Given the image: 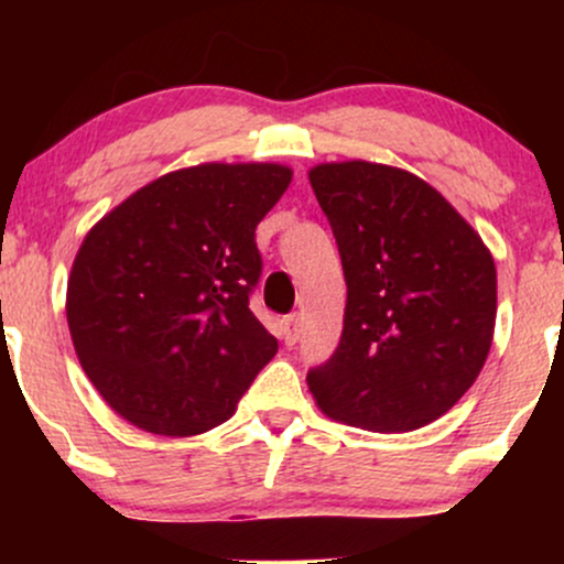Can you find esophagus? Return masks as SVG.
Masks as SVG:
<instances>
[{"label":"esophagus","instance_id":"34e87169","mask_svg":"<svg viewBox=\"0 0 564 564\" xmlns=\"http://www.w3.org/2000/svg\"><path fill=\"white\" fill-rule=\"evenodd\" d=\"M300 326H302L300 313L286 315V345H296V341H300Z\"/></svg>","mask_w":564,"mask_h":564}]
</instances>
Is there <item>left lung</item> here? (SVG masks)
<instances>
[{
    "label": "left lung",
    "mask_w": 564,
    "mask_h": 564,
    "mask_svg": "<svg viewBox=\"0 0 564 564\" xmlns=\"http://www.w3.org/2000/svg\"><path fill=\"white\" fill-rule=\"evenodd\" d=\"M347 281L339 347L310 368L321 411L360 430L435 422L475 384L496 326L482 238L416 174L368 161L310 172Z\"/></svg>",
    "instance_id": "8db88e82"
}]
</instances>
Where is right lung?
I'll return each instance as SVG.
<instances>
[{
  "label": "right lung",
  "mask_w": 564,
  "mask_h": 564,
  "mask_svg": "<svg viewBox=\"0 0 564 564\" xmlns=\"http://www.w3.org/2000/svg\"><path fill=\"white\" fill-rule=\"evenodd\" d=\"M291 183L278 164H200L140 187L89 230L68 281V328L116 413L153 435L228 422L273 360L251 313L254 230Z\"/></svg>",
  "instance_id": "add662e5"
}]
</instances>
